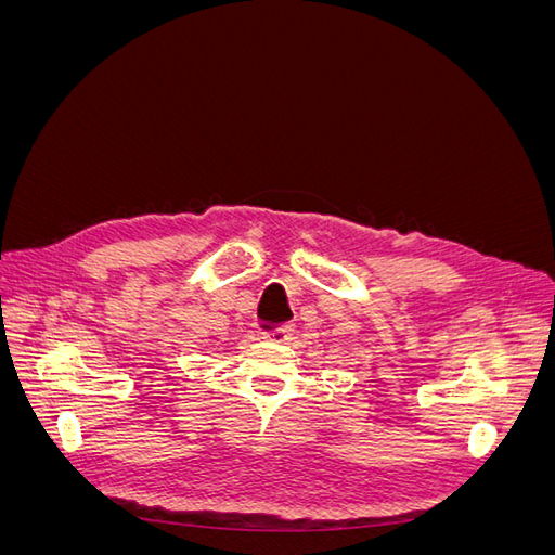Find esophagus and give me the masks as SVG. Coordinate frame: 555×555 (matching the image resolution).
<instances>
[{"instance_id": "esophagus-1", "label": "esophagus", "mask_w": 555, "mask_h": 555, "mask_svg": "<svg viewBox=\"0 0 555 555\" xmlns=\"http://www.w3.org/2000/svg\"><path fill=\"white\" fill-rule=\"evenodd\" d=\"M292 326H280V328H273V331H266L263 333V340L268 343H287L292 338Z\"/></svg>"}]
</instances>
